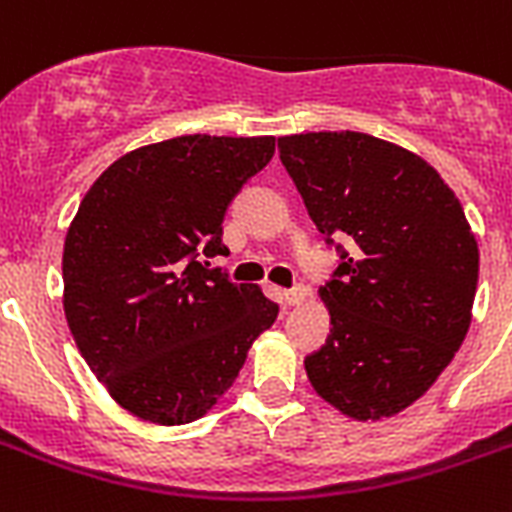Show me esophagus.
<instances>
[{"label":"esophagus","mask_w":512,"mask_h":512,"mask_svg":"<svg viewBox=\"0 0 512 512\" xmlns=\"http://www.w3.org/2000/svg\"><path fill=\"white\" fill-rule=\"evenodd\" d=\"M281 297H284V302L286 305H302V302H305L307 299V289L305 286H294V289H286L284 294H281Z\"/></svg>","instance_id":"1"}]
</instances>
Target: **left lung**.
I'll use <instances>...</instances> for the list:
<instances>
[{
    "instance_id": "obj_1",
    "label": "left lung",
    "mask_w": 512,
    "mask_h": 512,
    "mask_svg": "<svg viewBox=\"0 0 512 512\" xmlns=\"http://www.w3.org/2000/svg\"><path fill=\"white\" fill-rule=\"evenodd\" d=\"M281 162L326 242L350 239L318 289L326 344L310 384L355 421H381L429 392L471 326L479 244L455 191L429 162L357 131L278 139Z\"/></svg>"
}]
</instances>
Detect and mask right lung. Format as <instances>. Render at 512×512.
Segmentation results:
<instances>
[{"label": "right lung", "instance_id": "obj_1", "mask_svg": "<svg viewBox=\"0 0 512 512\" xmlns=\"http://www.w3.org/2000/svg\"><path fill=\"white\" fill-rule=\"evenodd\" d=\"M273 136H176L115 160L91 184L62 252V307L83 360L136 418L181 426L231 389L278 305L199 255H226L231 199Z\"/></svg>", "mask_w": 512, "mask_h": 512}]
</instances>
